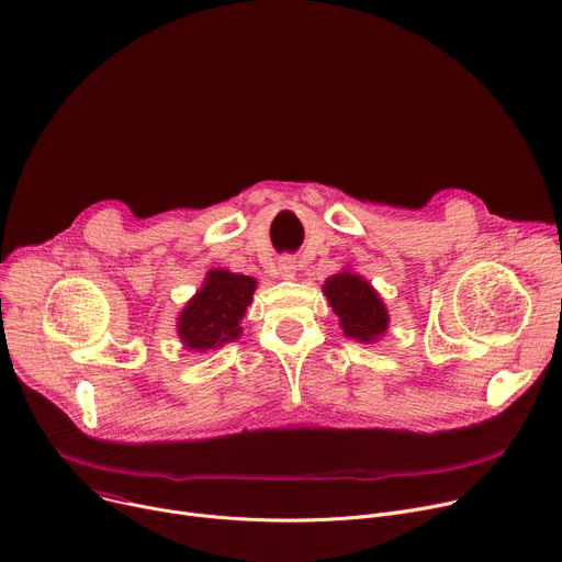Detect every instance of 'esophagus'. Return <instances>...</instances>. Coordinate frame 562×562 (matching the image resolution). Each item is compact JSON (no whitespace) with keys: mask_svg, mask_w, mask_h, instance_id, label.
I'll return each instance as SVG.
<instances>
[{"mask_svg":"<svg viewBox=\"0 0 562 562\" xmlns=\"http://www.w3.org/2000/svg\"><path fill=\"white\" fill-rule=\"evenodd\" d=\"M279 274L283 277V279H294V272H296V261H294V256L292 254H283L281 258H279Z\"/></svg>","mask_w":562,"mask_h":562,"instance_id":"34e87169","label":"esophagus"}]
</instances>
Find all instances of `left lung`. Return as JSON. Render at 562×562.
Listing matches in <instances>:
<instances>
[{
    "label": "left lung",
    "instance_id": "1",
    "mask_svg": "<svg viewBox=\"0 0 562 562\" xmlns=\"http://www.w3.org/2000/svg\"><path fill=\"white\" fill-rule=\"evenodd\" d=\"M324 292L339 317L344 335L371 341L386 330V322H390L386 308L382 306L378 292L358 274H333L326 281Z\"/></svg>",
    "mask_w": 562,
    "mask_h": 562
}]
</instances>
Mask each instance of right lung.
<instances>
[{
    "label": "right lung",
    "mask_w": 562,
    "mask_h": 562,
    "mask_svg": "<svg viewBox=\"0 0 562 562\" xmlns=\"http://www.w3.org/2000/svg\"><path fill=\"white\" fill-rule=\"evenodd\" d=\"M256 281L227 270H211L204 288L189 301L178 322V333L189 349L223 347L240 335V317L249 306Z\"/></svg>",
    "instance_id": "1"
}]
</instances>
